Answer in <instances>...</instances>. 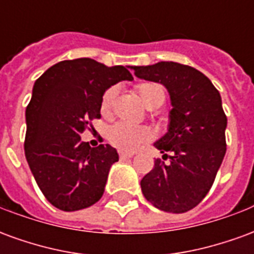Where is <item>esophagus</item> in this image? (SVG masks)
<instances>
[{"label":"esophagus","mask_w":254,"mask_h":254,"mask_svg":"<svg viewBox=\"0 0 254 254\" xmlns=\"http://www.w3.org/2000/svg\"><path fill=\"white\" fill-rule=\"evenodd\" d=\"M132 152H125V151H120V159H129L132 158Z\"/></svg>","instance_id":"esophagus-1"}]
</instances>
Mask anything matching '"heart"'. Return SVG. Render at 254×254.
I'll use <instances>...</instances> for the list:
<instances>
[{"label": "heart", "mask_w": 254, "mask_h": 254, "mask_svg": "<svg viewBox=\"0 0 254 254\" xmlns=\"http://www.w3.org/2000/svg\"><path fill=\"white\" fill-rule=\"evenodd\" d=\"M136 89H137L140 99L143 100V103L148 109H152L159 102L165 100V92H163V89H162L159 84L141 83L138 84ZM116 95V87H110V88L105 91V94L102 96V100H100V111H102L103 116L110 114ZM107 138L118 149L130 152V151L137 149L145 141H148L151 138V130L148 127H137V125H132V124H127V122L120 121L109 127Z\"/></svg>", "instance_id": "obj_1"}]
</instances>
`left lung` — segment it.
<instances>
[{"label":"left lung","instance_id":"obj_1","mask_svg":"<svg viewBox=\"0 0 254 254\" xmlns=\"http://www.w3.org/2000/svg\"><path fill=\"white\" fill-rule=\"evenodd\" d=\"M138 78L165 85L170 94L169 130L154 144L169 162L155 160L140 182L154 207L173 213L198 205L212 187L226 154L227 117L211 80L178 63L130 66Z\"/></svg>","mask_w":254,"mask_h":254}]
</instances>
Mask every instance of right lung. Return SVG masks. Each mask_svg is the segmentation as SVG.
<instances>
[{
	"instance_id": "1",
	"label": "right lung",
	"mask_w": 254,
	"mask_h": 254,
	"mask_svg": "<svg viewBox=\"0 0 254 254\" xmlns=\"http://www.w3.org/2000/svg\"><path fill=\"white\" fill-rule=\"evenodd\" d=\"M122 80H133L127 67L77 58L53 65L34 84L25 110V158L47 201L61 211L88 208L103 196L118 154L109 144L91 148L80 136L100 118L106 89Z\"/></svg>"
}]
</instances>
